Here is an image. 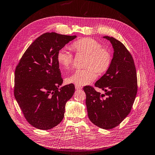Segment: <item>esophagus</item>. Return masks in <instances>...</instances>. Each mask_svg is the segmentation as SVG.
<instances>
[{
    "mask_svg": "<svg viewBox=\"0 0 155 155\" xmlns=\"http://www.w3.org/2000/svg\"><path fill=\"white\" fill-rule=\"evenodd\" d=\"M75 89L76 90H81L82 89V87L81 86H77V85H75Z\"/></svg>",
    "mask_w": 155,
    "mask_h": 155,
    "instance_id": "34e87169",
    "label": "esophagus"
}]
</instances>
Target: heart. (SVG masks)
I'll return each mask as SVG.
<instances>
[{"label": "heart", "instance_id": "b5f03b06", "mask_svg": "<svg viewBox=\"0 0 155 155\" xmlns=\"http://www.w3.org/2000/svg\"><path fill=\"white\" fill-rule=\"evenodd\" d=\"M72 48L77 53L87 54L86 69H77L66 79L68 83L79 86L89 84L95 80L97 72L100 74L106 73L112 64V56L107 48L94 39L84 38L74 41ZM73 55L67 48L64 47L57 53V61L64 69H69L73 64Z\"/></svg>", "mask_w": 155, "mask_h": 155}]
</instances>
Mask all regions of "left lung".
<instances>
[{
  "label": "left lung",
  "instance_id": "left-lung-1",
  "mask_svg": "<svg viewBox=\"0 0 155 155\" xmlns=\"http://www.w3.org/2000/svg\"><path fill=\"white\" fill-rule=\"evenodd\" d=\"M112 43L114 56L106 73L95 86L105 94L95 91L91 86L83 90L90 120L101 129H112L123 121L130 112L138 91L137 74L134 60L123 44L113 37L104 36ZM105 95L107 97L103 98Z\"/></svg>",
  "mask_w": 155,
  "mask_h": 155
}]
</instances>
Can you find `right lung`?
Returning a JSON list of instances; mask_svg holds the SVG:
<instances>
[{
	"mask_svg": "<svg viewBox=\"0 0 155 155\" xmlns=\"http://www.w3.org/2000/svg\"><path fill=\"white\" fill-rule=\"evenodd\" d=\"M76 36L55 32L41 35L25 52L15 71L14 96L31 125L51 129L64 117L65 107L74 90L63 83L57 53Z\"/></svg>",
	"mask_w": 155,
	"mask_h": 155,
	"instance_id": "right-lung-1",
	"label": "right lung"
}]
</instances>
